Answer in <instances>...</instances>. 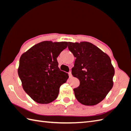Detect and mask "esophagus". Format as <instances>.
Segmentation results:
<instances>
[{
  "label": "esophagus",
  "mask_w": 131,
  "mask_h": 131,
  "mask_svg": "<svg viewBox=\"0 0 131 131\" xmlns=\"http://www.w3.org/2000/svg\"><path fill=\"white\" fill-rule=\"evenodd\" d=\"M69 77L70 78H71L72 77V74H71V71H69Z\"/></svg>",
  "instance_id": "34e87169"
}]
</instances>
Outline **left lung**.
<instances>
[{
	"instance_id": "obj_1",
	"label": "left lung",
	"mask_w": 131,
	"mask_h": 131,
	"mask_svg": "<svg viewBox=\"0 0 131 131\" xmlns=\"http://www.w3.org/2000/svg\"><path fill=\"white\" fill-rule=\"evenodd\" d=\"M68 48L76 58L72 75L80 82L79 87L74 89L75 96L83 105H97L113 88L115 70L110 58L86 41L68 42Z\"/></svg>"
}]
</instances>
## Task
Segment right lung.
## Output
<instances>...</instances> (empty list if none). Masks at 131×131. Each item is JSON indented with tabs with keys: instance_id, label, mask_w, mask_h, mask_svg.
I'll return each instance as SVG.
<instances>
[{
	"instance_id": "obj_1",
	"label": "right lung",
	"mask_w": 131,
	"mask_h": 131,
	"mask_svg": "<svg viewBox=\"0 0 131 131\" xmlns=\"http://www.w3.org/2000/svg\"><path fill=\"white\" fill-rule=\"evenodd\" d=\"M68 43L44 41L32 47L19 59L18 76L25 92L39 104L57 98L60 86L69 76L58 68L57 58Z\"/></svg>"
}]
</instances>
